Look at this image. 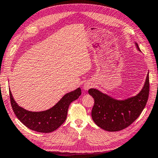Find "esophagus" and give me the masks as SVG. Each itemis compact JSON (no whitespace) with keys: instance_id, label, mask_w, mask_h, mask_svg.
<instances>
[{"instance_id":"1","label":"esophagus","mask_w":158,"mask_h":158,"mask_svg":"<svg viewBox=\"0 0 158 158\" xmlns=\"http://www.w3.org/2000/svg\"><path fill=\"white\" fill-rule=\"evenodd\" d=\"M93 87V84L91 83V82H86V83L84 84V89H88L89 88H91V87Z\"/></svg>"}]
</instances>
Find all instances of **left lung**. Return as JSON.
<instances>
[{
    "mask_svg": "<svg viewBox=\"0 0 158 158\" xmlns=\"http://www.w3.org/2000/svg\"><path fill=\"white\" fill-rule=\"evenodd\" d=\"M136 46L140 50L138 45ZM149 74L145 85L136 96L123 101L114 99L96 89H89L88 93L94 100L92 117L94 123L107 131H118L131 124L142 113L148 99Z\"/></svg>",
    "mask_w": 158,
    "mask_h": 158,
    "instance_id": "left-lung-1",
    "label": "left lung"
}]
</instances>
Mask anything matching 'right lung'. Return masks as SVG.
Listing matches in <instances>:
<instances>
[{"label":"right lung","instance_id":"1","mask_svg":"<svg viewBox=\"0 0 158 158\" xmlns=\"http://www.w3.org/2000/svg\"><path fill=\"white\" fill-rule=\"evenodd\" d=\"M81 94V88L67 93L54 106L47 111L32 112L20 107L15 102L10 91V104L15 114L24 125L32 131L50 133L56 130L66 119L70 104Z\"/></svg>","mask_w":158,"mask_h":158}]
</instances>
